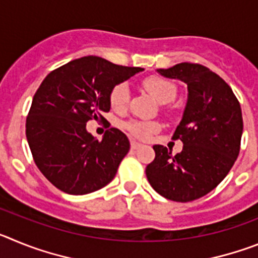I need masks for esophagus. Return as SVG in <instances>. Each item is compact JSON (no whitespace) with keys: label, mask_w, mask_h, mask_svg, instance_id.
I'll list each match as a JSON object with an SVG mask.
<instances>
[{"label":"esophagus","mask_w":258,"mask_h":258,"mask_svg":"<svg viewBox=\"0 0 258 258\" xmlns=\"http://www.w3.org/2000/svg\"><path fill=\"white\" fill-rule=\"evenodd\" d=\"M131 146H132V149H133V150H138L140 147H142V145H141L140 142H137V141H132Z\"/></svg>","instance_id":"esophagus-1"}]
</instances>
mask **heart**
Instances as JSON below:
<instances>
[{"instance_id": "1", "label": "heart", "mask_w": 258, "mask_h": 258, "mask_svg": "<svg viewBox=\"0 0 258 258\" xmlns=\"http://www.w3.org/2000/svg\"><path fill=\"white\" fill-rule=\"evenodd\" d=\"M145 85L159 103H169V102L174 101L175 95H177V88H175L174 84L165 79H161V77H149L145 81ZM129 98H131L129 85L126 83H121L112 89L111 95H109V102H111V106L113 109L121 111L126 107ZM126 129L138 138L146 140L159 129V124L151 121H137V120H134V121L127 122Z\"/></svg>"}]
</instances>
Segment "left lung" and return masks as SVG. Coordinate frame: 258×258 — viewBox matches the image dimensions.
I'll use <instances>...</instances> for the list:
<instances>
[{
    "mask_svg": "<svg viewBox=\"0 0 258 258\" xmlns=\"http://www.w3.org/2000/svg\"><path fill=\"white\" fill-rule=\"evenodd\" d=\"M156 71L187 85V102L173 136L183 149L173 156L170 150L155 145L146 175L161 197L192 202L217 187L235 163L243 134L240 104L231 88L204 66L179 63Z\"/></svg>",
    "mask_w": 258,
    "mask_h": 258,
    "instance_id": "8db88e82",
    "label": "left lung"
}]
</instances>
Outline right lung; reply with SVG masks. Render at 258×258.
I'll return each instance as SVG.
<instances>
[{"instance_id":"1","label":"right lung","mask_w":258,"mask_h":258,"mask_svg":"<svg viewBox=\"0 0 258 258\" xmlns=\"http://www.w3.org/2000/svg\"><path fill=\"white\" fill-rule=\"evenodd\" d=\"M142 71L89 55L45 77L32 101L26 136L36 165L56 188L85 195L112 181L131 149L129 140L111 127L98 141L86 122L104 120L112 89Z\"/></svg>"}]
</instances>
